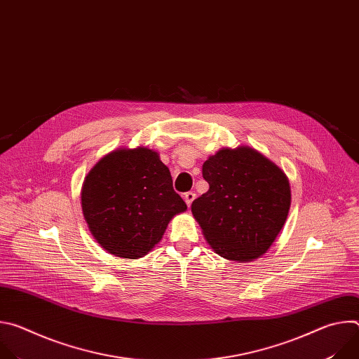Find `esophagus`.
I'll list each match as a JSON object with an SVG mask.
<instances>
[{"label":"esophagus","mask_w":359,"mask_h":359,"mask_svg":"<svg viewBox=\"0 0 359 359\" xmlns=\"http://www.w3.org/2000/svg\"><path fill=\"white\" fill-rule=\"evenodd\" d=\"M194 197H196V193H193V191H187V193H184L183 198H184V201H186V204H187V206H189V208H190V204H191V201L194 200Z\"/></svg>","instance_id":"34e87169"}]
</instances>
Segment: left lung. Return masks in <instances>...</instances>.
<instances>
[{"mask_svg": "<svg viewBox=\"0 0 359 359\" xmlns=\"http://www.w3.org/2000/svg\"><path fill=\"white\" fill-rule=\"evenodd\" d=\"M209 190L193 200L191 213L222 257L252 262L281 231L291 203L284 172L248 146L222 149L203 163Z\"/></svg>", "mask_w": 359, "mask_h": 359, "instance_id": "obj_1", "label": "left lung"}]
</instances>
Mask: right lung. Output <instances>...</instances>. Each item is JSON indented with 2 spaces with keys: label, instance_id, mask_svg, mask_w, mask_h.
<instances>
[{
  "label": "right lung",
  "instance_id": "right-lung-1",
  "mask_svg": "<svg viewBox=\"0 0 359 359\" xmlns=\"http://www.w3.org/2000/svg\"><path fill=\"white\" fill-rule=\"evenodd\" d=\"M81 197L95 240L123 259L146 255L172 217L187 209L168 166L147 147L119 149L102 158L85 177Z\"/></svg>",
  "mask_w": 359,
  "mask_h": 359
}]
</instances>
